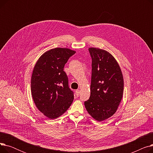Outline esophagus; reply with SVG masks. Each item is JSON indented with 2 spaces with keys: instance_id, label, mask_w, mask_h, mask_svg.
<instances>
[{
  "instance_id": "34e87169",
  "label": "esophagus",
  "mask_w": 153,
  "mask_h": 153,
  "mask_svg": "<svg viewBox=\"0 0 153 153\" xmlns=\"http://www.w3.org/2000/svg\"><path fill=\"white\" fill-rule=\"evenodd\" d=\"M79 94H80V91H79V90H76V96H77V97H79Z\"/></svg>"
}]
</instances>
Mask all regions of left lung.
<instances>
[{"label": "left lung", "mask_w": 153, "mask_h": 153, "mask_svg": "<svg viewBox=\"0 0 153 153\" xmlns=\"http://www.w3.org/2000/svg\"><path fill=\"white\" fill-rule=\"evenodd\" d=\"M92 58L91 95L84 102L91 117L99 122L113 115L122 100L124 82L118 63L108 51L89 48Z\"/></svg>", "instance_id": "left-lung-1"}]
</instances>
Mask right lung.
<instances>
[{"label": "right lung", "instance_id": "right-lung-1", "mask_svg": "<svg viewBox=\"0 0 153 153\" xmlns=\"http://www.w3.org/2000/svg\"><path fill=\"white\" fill-rule=\"evenodd\" d=\"M76 53L69 48L47 51L36 62L31 79V92L37 108L50 119L65 113L74 100L64 67Z\"/></svg>", "mask_w": 153, "mask_h": 153}]
</instances>
